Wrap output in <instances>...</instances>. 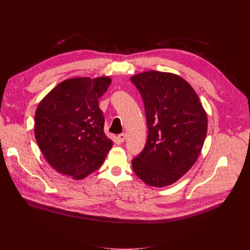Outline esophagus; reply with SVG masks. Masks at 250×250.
<instances>
[{"mask_svg": "<svg viewBox=\"0 0 250 250\" xmlns=\"http://www.w3.org/2000/svg\"><path fill=\"white\" fill-rule=\"evenodd\" d=\"M125 137H126V134H125V133H121V134L118 135V138H119V140H120L121 142H124V141L125 140Z\"/></svg>", "mask_w": 250, "mask_h": 250, "instance_id": "1", "label": "esophagus"}]
</instances>
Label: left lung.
<instances>
[{
  "label": "left lung",
  "mask_w": 250,
  "mask_h": 250,
  "mask_svg": "<svg viewBox=\"0 0 250 250\" xmlns=\"http://www.w3.org/2000/svg\"><path fill=\"white\" fill-rule=\"evenodd\" d=\"M130 80L144 99L148 127L146 145L131 161L132 169L146 185L169 186L197 161L207 135V113L179 75L150 70Z\"/></svg>",
  "instance_id": "left-lung-1"
}]
</instances>
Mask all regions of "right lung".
<instances>
[{
    "label": "right lung",
    "mask_w": 250,
    "mask_h": 250,
    "mask_svg": "<svg viewBox=\"0 0 250 250\" xmlns=\"http://www.w3.org/2000/svg\"><path fill=\"white\" fill-rule=\"evenodd\" d=\"M112 79L75 77L62 81L39 104L34 135L50 166L81 180L96 171L113 146L104 132L99 99Z\"/></svg>",
    "instance_id": "add662e5"
}]
</instances>
